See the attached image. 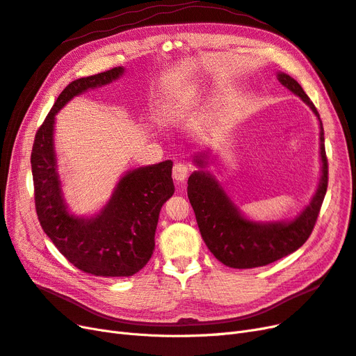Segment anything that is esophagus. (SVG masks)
Masks as SVG:
<instances>
[{
  "label": "esophagus",
  "instance_id": "34e87169",
  "mask_svg": "<svg viewBox=\"0 0 356 356\" xmlns=\"http://www.w3.org/2000/svg\"><path fill=\"white\" fill-rule=\"evenodd\" d=\"M188 172H189V168L185 162H177V164H175V167H172V179L181 184V181H185V179L188 177Z\"/></svg>",
  "mask_w": 356,
  "mask_h": 356
}]
</instances>
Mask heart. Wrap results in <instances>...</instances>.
<instances>
[{
	"label": "heart",
	"instance_id": "1",
	"mask_svg": "<svg viewBox=\"0 0 356 356\" xmlns=\"http://www.w3.org/2000/svg\"><path fill=\"white\" fill-rule=\"evenodd\" d=\"M192 99H194V94H188V95L180 97V99L177 101V103L170 108V115L179 113V111H180L181 108H185L186 106H189V104L192 103Z\"/></svg>",
	"mask_w": 356,
	"mask_h": 356
}]
</instances>
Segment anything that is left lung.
Returning <instances> with one entry per match:
<instances>
[{"mask_svg": "<svg viewBox=\"0 0 356 356\" xmlns=\"http://www.w3.org/2000/svg\"><path fill=\"white\" fill-rule=\"evenodd\" d=\"M277 79L291 92L298 95L319 119L322 176L310 204L296 219L289 222H253L241 215L219 181L202 170L206 165V156H195L194 162L201 170L192 172L188 179V198L195 211L206 246L223 266L231 268L267 266L301 248L312 234L327 194L328 159L325 154L323 127L318 110L297 80L285 73H279Z\"/></svg>", "mask_w": 356, "mask_h": 356, "instance_id": "obj_1", "label": "left lung"}]
</instances>
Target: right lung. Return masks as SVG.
<instances>
[{
  "label": "right lung",
  "instance_id": "obj_1",
  "mask_svg": "<svg viewBox=\"0 0 356 356\" xmlns=\"http://www.w3.org/2000/svg\"><path fill=\"white\" fill-rule=\"evenodd\" d=\"M122 73L124 68L115 67L71 82L38 128L31 152L40 225L74 267L103 277H128L146 266L155 249L161 207L175 194L172 162L164 161L128 171L104 209L94 218H77L67 209L56 171L55 115L71 98L108 85Z\"/></svg>",
  "mask_w": 356,
  "mask_h": 356
}]
</instances>
